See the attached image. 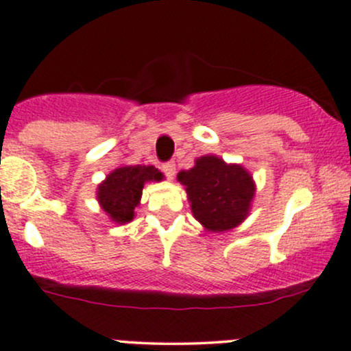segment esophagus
Returning a JSON list of instances; mask_svg holds the SVG:
<instances>
[{
    "label": "esophagus",
    "mask_w": 351,
    "mask_h": 351,
    "mask_svg": "<svg viewBox=\"0 0 351 351\" xmlns=\"http://www.w3.org/2000/svg\"><path fill=\"white\" fill-rule=\"evenodd\" d=\"M162 172H164L165 176L169 177V179H172L176 174V164L174 162H165V164H162Z\"/></svg>",
    "instance_id": "obj_1"
}]
</instances>
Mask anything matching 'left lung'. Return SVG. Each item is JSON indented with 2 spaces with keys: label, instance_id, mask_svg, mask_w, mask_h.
Returning <instances> with one entry per match:
<instances>
[{
  "label": "left lung",
  "instance_id": "obj_1",
  "mask_svg": "<svg viewBox=\"0 0 351 351\" xmlns=\"http://www.w3.org/2000/svg\"><path fill=\"white\" fill-rule=\"evenodd\" d=\"M177 180L186 186L194 217L209 231H229L250 214L256 186L243 165L204 156L189 171H180Z\"/></svg>",
  "mask_w": 351,
  "mask_h": 351
}]
</instances>
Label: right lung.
Returning <instances> with one entry per match:
<instances>
[{
  "instance_id": "right-lung-1",
  "label": "right lung",
  "mask_w": 351,
  "mask_h": 351,
  "mask_svg": "<svg viewBox=\"0 0 351 351\" xmlns=\"http://www.w3.org/2000/svg\"><path fill=\"white\" fill-rule=\"evenodd\" d=\"M162 172L154 165H125L115 169L99 186L97 199L101 209L117 224L130 222L135 216V207L142 197L144 184L162 180Z\"/></svg>"
}]
</instances>
